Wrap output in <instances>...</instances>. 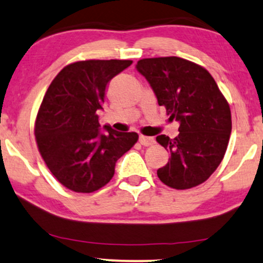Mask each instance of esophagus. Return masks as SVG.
I'll use <instances>...</instances> for the list:
<instances>
[{
  "label": "esophagus",
  "mask_w": 263,
  "mask_h": 263,
  "mask_svg": "<svg viewBox=\"0 0 263 263\" xmlns=\"http://www.w3.org/2000/svg\"><path fill=\"white\" fill-rule=\"evenodd\" d=\"M139 142H140L142 146H151V145L155 144V139L150 137H145V135H140Z\"/></svg>",
  "instance_id": "1"
}]
</instances>
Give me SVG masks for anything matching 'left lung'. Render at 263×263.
<instances>
[{"instance_id": "1", "label": "left lung", "mask_w": 263, "mask_h": 263, "mask_svg": "<svg viewBox=\"0 0 263 263\" xmlns=\"http://www.w3.org/2000/svg\"><path fill=\"white\" fill-rule=\"evenodd\" d=\"M137 69L150 83L158 105L179 122L178 137L156 138L171 155L158 178L178 190L200 185L224 157L232 132L228 101L205 68L184 58H144Z\"/></svg>"}]
</instances>
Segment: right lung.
<instances>
[{
	"mask_svg": "<svg viewBox=\"0 0 263 263\" xmlns=\"http://www.w3.org/2000/svg\"><path fill=\"white\" fill-rule=\"evenodd\" d=\"M133 63L129 60H89L68 64L48 86L35 121L39 152L54 178L76 193L101 189L115 174L116 162L138 141L137 133L105 125L97 111L109 80Z\"/></svg>",
	"mask_w": 263,
	"mask_h": 263,
	"instance_id": "obj_1",
	"label": "right lung"
}]
</instances>
